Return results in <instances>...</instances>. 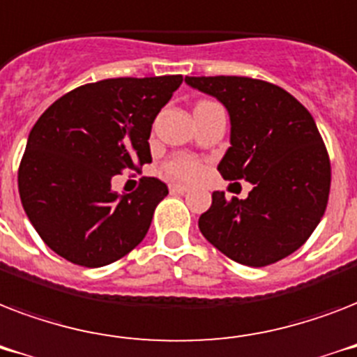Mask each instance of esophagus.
<instances>
[{
    "instance_id": "esophagus-1",
    "label": "esophagus",
    "mask_w": 357,
    "mask_h": 357,
    "mask_svg": "<svg viewBox=\"0 0 357 357\" xmlns=\"http://www.w3.org/2000/svg\"><path fill=\"white\" fill-rule=\"evenodd\" d=\"M170 190H172L174 195H185V192H189V187H185V185H170Z\"/></svg>"
}]
</instances>
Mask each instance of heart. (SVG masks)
<instances>
[{
  "label": "heart",
  "mask_w": 357,
  "mask_h": 357,
  "mask_svg": "<svg viewBox=\"0 0 357 357\" xmlns=\"http://www.w3.org/2000/svg\"><path fill=\"white\" fill-rule=\"evenodd\" d=\"M162 172L167 178L176 179V181H196L204 174V165L196 157L179 153V155L170 157L162 165Z\"/></svg>",
  "instance_id": "b5f03b06"
}]
</instances>
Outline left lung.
<instances>
[{
    "label": "left lung",
    "instance_id": "8db88e82",
    "mask_svg": "<svg viewBox=\"0 0 357 357\" xmlns=\"http://www.w3.org/2000/svg\"><path fill=\"white\" fill-rule=\"evenodd\" d=\"M226 105L231 146L218 165L224 179L254 183L246 200L213 192L198 228L241 265L266 266L311 237L326 211L332 167L311 113L282 86L243 75L185 77Z\"/></svg>",
    "mask_w": 357,
    "mask_h": 357
}]
</instances>
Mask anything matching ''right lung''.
I'll list each match as a JSON object with an SVG mask.
<instances>
[{
  "instance_id": "add662e5",
  "label": "right lung",
  "mask_w": 357,
  "mask_h": 357,
  "mask_svg": "<svg viewBox=\"0 0 357 357\" xmlns=\"http://www.w3.org/2000/svg\"><path fill=\"white\" fill-rule=\"evenodd\" d=\"M183 75L116 77L66 92L36 120L18 168L20 200L50 248L79 266L109 265L140 244L168 187L142 178L111 190L123 170L151 162V123Z\"/></svg>"
}]
</instances>
